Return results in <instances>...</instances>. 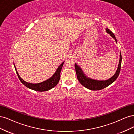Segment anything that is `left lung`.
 Segmentation results:
<instances>
[{"instance_id": "8db88e82", "label": "left lung", "mask_w": 134, "mask_h": 134, "mask_svg": "<svg viewBox=\"0 0 134 134\" xmlns=\"http://www.w3.org/2000/svg\"><path fill=\"white\" fill-rule=\"evenodd\" d=\"M106 31L107 32V33L110 35L111 37L115 39L116 42L117 43L115 35L113 34L110 30L108 29V28H106ZM121 62H122V56H121V54L120 52L119 63L116 72L111 78L106 80H98L89 78V77L86 76V74L84 73L82 68H81L79 65H78L76 63H75V69L76 71L77 78H78L79 82L82 86H83L84 87L87 88V89H89V90L93 91L101 90H102V89L109 86V85L114 82L116 80L117 77L119 76L120 72Z\"/></svg>"}]
</instances>
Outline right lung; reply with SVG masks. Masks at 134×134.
Wrapping results in <instances>:
<instances>
[{
	"instance_id": "right-lung-1",
	"label": "right lung",
	"mask_w": 134,
	"mask_h": 134,
	"mask_svg": "<svg viewBox=\"0 0 134 134\" xmlns=\"http://www.w3.org/2000/svg\"><path fill=\"white\" fill-rule=\"evenodd\" d=\"M64 63V62H63L62 64L58 68L56 71L55 72V73L53 74V75H52V76H51L49 79H47L46 80H44L42 82L36 83V84L28 83L26 82V81L24 80L23 79H22L21 78V76H19V74L18 73V71L17 69H16V67L15 66L14 63L13 64H14V66L15 68L16 72H17V75L18 76V78L23 84L25 85V86L27 88L31 89V90H34L36 91H38V92H44V91H47L48 90H51V89L53 88L58 84L60 79V72H61V70H62V69L63 68Z\"/></svg>"
}]
</instances>
